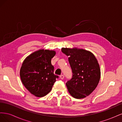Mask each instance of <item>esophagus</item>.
Wrapping results in <instances>:
<instances>
[{
	"mask_svg": "<svg viewBox=\"0 0 122 122\" xmlns=\"http://www.w3.org/2000/svg\"><path fill=\"white\" fill-rule=\"evenodd\" d=\"M64 75H61V76H60V78H61V79H63L64 78Z\"/></svg>",
	"mask_w": 122,
	"mask_h": 122,
	"instance_id": "obj_1",
	"label": "esophagus"
}]
</instances>
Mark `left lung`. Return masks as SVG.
<instances>
[{
  "label": "left lung",
  "instance_id": "1",
  "mask_svg": "<svg viewBox=\"0 0 122 122\" xmlns=\"http://www.w3.org/2000/svg\"><path fill=\"white\" fill-rule=\"evenodd\" d=\"M61 51L69 56L73 73L72 78L66 84L69 93L76 99L86 97L94 91L100 79L97 59L93 53L83 49L62 48Z\"/></svg>",
  "mask_w": 122,
  "mask_h": 122
}]
</instances>
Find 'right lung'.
I'll use <instances>...</instances> for the list:
<instances>
[{"instance_id":"add662e5","label":"right lung","mask_w":122,"mask_h":122,"mask_svg":"<svg viewBox=\"0 0 122 122\" xmlns=\"http://www.w3.org/2000/svg\"><path fill=\"white\" fill-rule=\"evenodd\" d=\"M55 55L54 51L40 50L26 58L22 65L20 72L22 82L36 97L48 94L58 78V76L54 74V67L51 62Z\"/></svg>"}]
</instances>
